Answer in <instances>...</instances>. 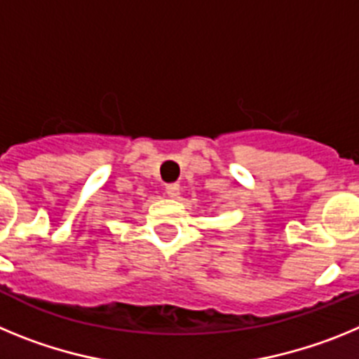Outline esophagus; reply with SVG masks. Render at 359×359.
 <instances>
[{
  "instance_id": "obj_1",
  "label": "esophagus",
  "mask_w": 359,
  "mask_h": 359,
  "mask_svg": "<svg viewBox=\"0 0 359 359\" xmlns=\"http://www.w3.org/2000/svg\"><path fill=\"white\" fill-rule=\"evenodd\" d=\"M165 192L169 198H177L180 194V185L177 183H169V185H165Z\"/></svg>"
}]
</instances>
